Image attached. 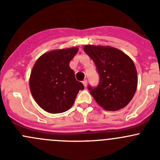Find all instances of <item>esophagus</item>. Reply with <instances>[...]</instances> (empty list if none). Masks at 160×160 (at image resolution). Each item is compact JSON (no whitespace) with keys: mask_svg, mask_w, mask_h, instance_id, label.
I'll return each instance as SVG.
<instances>
[{"mask_svg":"<svg viewBox=\"0 0 160 160\" xmlns=\"http://www.w3.org/2000/svg\"><path fill=\"white\" fill-rule=\"evenodd\" d=\"M82 83H83V86H84L85 88H86V87H87V84H88V80H83V81H82Z\"/></svg>","mask_w":160,"mask_h":160,"instance_id":"obj_1","label":"esophagus"}]
</instances>
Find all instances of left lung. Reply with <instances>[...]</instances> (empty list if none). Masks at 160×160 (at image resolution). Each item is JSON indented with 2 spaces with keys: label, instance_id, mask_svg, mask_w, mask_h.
<instances>
[{
  "label": "left lung",
  "instance_id": "8db88e82",
  "mask_svg": "<svg viewBox=\"0 0 160 160\" xmlns=\"http://www.w3.org/2000/svg\"><path fill=\"white\" fill-rule=\"evenodd\" d=\"M83 50L93 61L100 76L96 88L88 86L90 94L106 111L125 108L134 97L138 84L132 59L121 50L108 46L86 45Z\"/></svg>",
  "mask_w": 160,
  "mask_h": 160
}]
</instances>
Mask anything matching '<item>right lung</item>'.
<instances>
[{
  "mask_svg": "<svg viewBox=\"0 0 160 160\" xmlns=\"http://www.w3.org/2000/svg\"><path fill=\"white\" fill-rule=\"evenodd\" d=\"M77 52V47L52 50L35 62L30 75V90L35 102L44 111L52 114L68 111L79 90L84 88L70 67Z\"/></svg>",
  "mask_w": 160,
  "mask_h": 160,
  "instance_id": "add662e5",
  "label": "right lung"
}]
</instances>
